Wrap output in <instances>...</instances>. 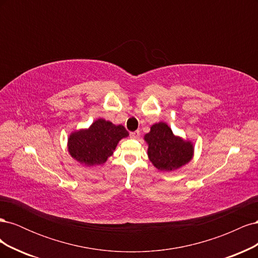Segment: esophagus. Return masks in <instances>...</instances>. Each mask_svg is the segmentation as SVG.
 Segmentation results:
<instances>
[{"instance_id":"34e87169","label":"esophagus","mask_w":258,"mask_h":258,"mask_svg":"<svg viewBox=\"0 0 258 258\" xmlns=\"http://www.w3.org/2000/svg\"><path fill=\"white\" fill-rule=\"evenodd\" d=\"M140 137V131H135V132H130V138L132 139H137Z\"/></svg>"}]
</instances>
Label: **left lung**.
<instances>
[{
	"label": "left lung",
	"instance_id": "8db88e82",
	"mask_svg": "<svg viewBox=\"0 0 258 258\" xmlns=\"http://www.w3.org/2000/svg\"><path fill=\"white\" fill-rule=\"evenodd\" d=\"M144 140L148 145V158L160 171H174L192 158L191 142L174 136L166 122L153 124L151 131L144 136Z\"/></svg>",
	"mask_w": 258,
	"mask_h": 258
}]
</instances>
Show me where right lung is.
<instances>
[{
    "mask_svg": "<svg viewBox=\"0 0 258 258\" xmlns=\"http://www.w3.org/2000/svg\"><path fill=\"white\" fill-rule=\"evenodd\" d=\"M128 131L121 124L112 123L105 119H97L88 129L74 131L68 139L70 155L82 165L87 167L104 163Z\"/></svg>",
    "mask_w": 258,
    "mask_h": 258,
    "instance_id": "1",
    "label": "right lung"
}]
</instances>
